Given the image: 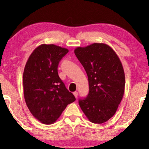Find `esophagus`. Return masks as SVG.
I'll return each mask as SVG.
<instances>
[{
	"label": "esophagus",
	"instance_id": "1",
	"mask_svg": "<svg viewBox=\"0 0 149 149\" xmlns=\"http://www.w3.org/2000/svg\"><path fill=\"white\" fill-rule=\"evenodd\" d=\"M74 95L75 96V98H77V96H78V93H77V91L74 92Z\"/></svg>",
	"mask_w": 149,
	"mask_h": 149
}]
</instances>
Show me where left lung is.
Wrapping results in <instances>:
<instances>
[{"mask_svg":"<svg viewBox=\"0 0 149 149\" xmlns=\"http://www.w3.org/2000/svg\"><path fill=\"white\" fill-rule=\"evenodd\" d=\"M74 53L84 66L89 92L79 100L81 108L91 122L102 123L115 114L125 89V74L119 57L108 45L93 43L77 47Z\"/></svg>","mask_w":149,"mask_h":149,"instance_id":"1","label":"left lung"}]
</instances>
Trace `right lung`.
<instances>
[{
    "instance_id": "1",
    "label": "right lung",
    "mask_w": 149,
    "mask_h": 149,
    "mask_svg": "<svg viewBox=\"0 0 149 149\" xmlns=\"http://www.w3.org/2000/svg\"><path fill=\"white\" fill-rule=\"evenodd\" d=\"M68 51L55 45H41L25 66L24 99L32 115L44 124L54 123L68 104L75 100L58 74L59 62Z\"/></svg>"
}]
</instances>
